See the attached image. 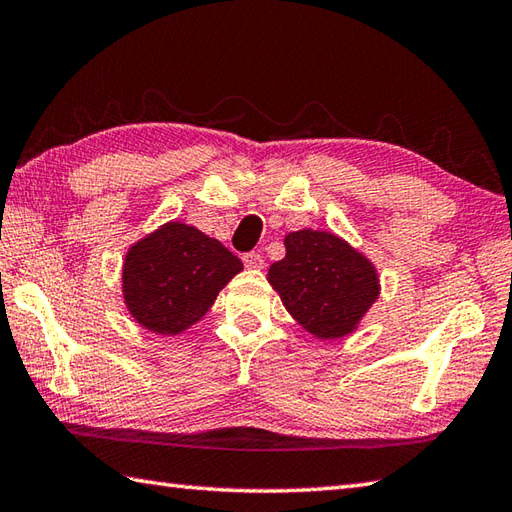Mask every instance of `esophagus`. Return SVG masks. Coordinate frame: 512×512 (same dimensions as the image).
Listing matches in <instances>:
<instances>
[{
    "label": "esophagus",
    "mask_w": 512,
    "mask_h": 512,
    "mask_svg": "<svg viewBox=\"0 0 512 512\" xmlns=\"http://www.w3.org/2000/svg\"><path fill=\"white\" fill-rule=\"evenodd\" d=\"M244 264H246L248 268L259 270V268H264V257L259 255V253H246V255H244Z\"/></svg>",
    "instance_id": "34e87169"
}]
</instances>
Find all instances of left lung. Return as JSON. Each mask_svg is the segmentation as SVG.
<instances>
[{"label":"left lung","mask_w":512,"mask_h":512,"mask_svg":"<svg viewBox=\"0 0 512 512\" xmlns=\"http://www.w3.org/2000/svg\"><path fill=\"white\" fill-rule=\"evenodd\" d=\"M284 246L286 257L268 268V284L290 317L322 342L355 333L382 290L375 264L328 230H295Z\"/></svg>","instance_id":"1"}]
</instances>
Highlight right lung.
Returning <instances> with one entry per match:
<instances>
[{"label": "right lung", "mask_w": 512, "mask_h": 512, "mask_svg": "<svg viewBox=\"0 0 512 512\" xmlns=\"http://www.w3.org/2000/svg\"><path fill=\"white\" fill-rule=\"evenodd\" d=\"M242 268L222 242L184 222H166L126 250L124 306L150 333L175 337L208 313Z\"/></svg>", "instance_id": "1"}]
</instances>
